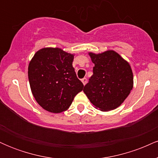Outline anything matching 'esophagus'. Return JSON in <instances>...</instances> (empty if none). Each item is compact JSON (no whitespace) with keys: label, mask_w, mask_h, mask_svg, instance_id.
<instances>
[{"label":"esophagus","mask_w":158,"mask_h":158,"mask_svg":"<svg viewBox=\"0 0 158 158\" xmlns=\"http://www.w3.org/2000/svg\"><path fill=\"white\" fill-rule=\"evenodd\" d=\"M81 82L83 83V85H84L86 84V83H87V79H86V78H83V79H81Z\"/></svg>","instance_id":"esophagus-1"}]
</instances>
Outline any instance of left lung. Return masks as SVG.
<instances>
[{
	"label": "left lung",
	"instance_id": "obj_1",
	"mask_svg": "<svg viewBox=\"0 0 158 158\" xmlns=\"http://www.w3.org/2000/svg\"><path fill=\"white\" fill-rule=\"evenodd\" d=\"M94 64V74L83 91L101 111H109L122 105L133 88L131 65L112 50L101 53L89 52Z\"/></svg>",
	"mask_w": 158,
	"mask_h": 158
}]
</instances>
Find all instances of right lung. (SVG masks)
<instances>
[{
	"instance_id": "1",
	"label": "right lung",
	"mask_w": 158,
	"mask_h": 158,
	"mask_svg": "<svg viewBox=\"0 0 158 158\" xmlns=\"http://www.w3.org/2000/svg\"><path fill=\"white\" fill-rule=\"evenodd\" d=\"M74 55L59 48H44L35 52L29 63L32 95L49 112L58 114L68 110L84 88L73 68Z\"/></svg>"
}]
</instances>
